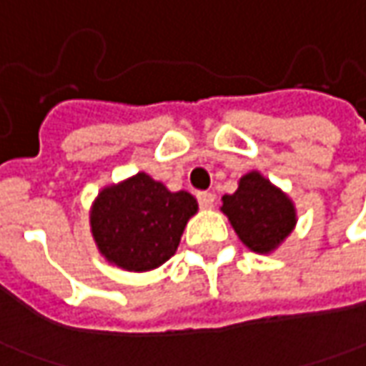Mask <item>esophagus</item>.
<instances>
[{"mask_svg": "<svg viewBox=\"0 0 366 366\" xmlns=\"http://www.w3.org/2000/svg\"><path fill=\"white\" fill-rule=\"evenodd\" d=\"M197 201L199 205H201V209H211L213 207V203H215V195L209 193V191H199Z\"/></svg>", "mask_w": 366, "mask_h": 366, "instance_id": "34e87169", "label": "esophagus"}]
</instances>
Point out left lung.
Segmentation results:
<instances>
[{
  "label": "left lung",
  "instance_id": "1",
  "mask_svg": "<svg viewBox=\"0 0 366 366\" xmlns=\"http://www.w3.org/2000/svg\"><path fill=\"white\" fill-rule=\"evenodd\" d=\"M221 211L239 239L255 253H269L293 231L295 207L283 191L257 171L239 181L233 195L223 197Z\"/></svg>",
  "mask_w": 366,
  "mask_h": 366
}]
</instances>
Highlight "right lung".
Masks as SVG:
<instances>
[{
    "mask_svg": "<svg viewBox=\"0 0 366 366\" xmlns=\"http://www.w3.org/2000/svg\"><path fill=\"white\" fill-rule=\"evenodd\" d=\"M197 201L171 193L145 173L103 189L92 211V231L107 261L127 271H149L177 251Z\"/></svg>",
    "mask_w": 366,
    "mask_h": 366,
    "instance_id": "obj_1",
    "label": "right lung"
}]
</instances>
